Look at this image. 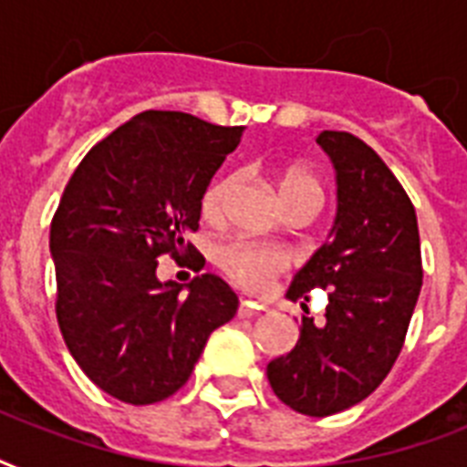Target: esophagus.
Instances as JSON below:
<instances>
[{"mask_svg":"<svg viewBox=\"0 0 467 467\" xmlns=\"http://www.w3.org/2000/svg\"><path fill=\"white\" fill-rule=\"evenodd\" d=\"M262 312V307L259 306H252V303H240V307H237V317H256Z\"/></svg>","mask_w":467,"mask_h":467,"instance_id":"obj_1","label":"esophagus"}]
</instances>
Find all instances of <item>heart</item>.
Wrapping results in <instances>:
<instances>
[{"mask_svg": "<svg viewBox=\"0 0 467 467\" xmlns=\"http://www.w3.org/2000/svg\"><path fill=\"white\" fill-rule=\"evenodd\" d=\"M234 189V176H220L205 189L201 208L205 218H220L225 211L230 191ZM278 193L285 203L296 201H307L319 208L322 205V189L310 174L303 171H288L278 182ZM215 264L234 285H240L242 291H266L274 278L281 271L288 269V254L284 249L266 247V244H254V242L233 240L220 244L215 249Z\"/></svg>", "mask_w": 467, "mask_h": 467, "instance_id": "1", "label": "heart"}]
</instances>
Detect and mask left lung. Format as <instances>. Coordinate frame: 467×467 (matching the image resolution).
I'll return each mask as SVG.
<instances>
[{
  "label": "left lung",
  "mask_w": 467,
  "mask_h": 467,
  "mask_svg": "<svg viewBox=\"0 0 467 467\" xmlns=\"http://www.w3.org/2000/svg\"><path fill=\"white\" fill-rule=\"evenodd\" d=\"M337 171V218L288 298L327 288L325 325L303 317L291 354L266 366L276 398L307 417L366 400L398 358L421 291L417 213L388 164L351 133L317 135Z\"/></svg>",
  "instance_id": "1"
}]
</instances>
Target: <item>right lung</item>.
I'll list each match as a JSON object with an SVG mask.
<instances>
[{
    "instance_id": "add662e5",
    "label": "right lung",
    "mask_w": 467,
    "mask_h": 467,
    "mask_svg": "<svg viewBox=\"0 0 467 467\" xmlns=\"http://www.w3.org/2000/svg\"><path fill=\"white\" fill-rule=\"evenodd\" d=\"M244 128L182 111H145L87 152L65 186L50 254L57 325L91 383L128 405L174 395L213 329L240 300L213 274L186 285L157 278L198 230L201 201Z\"/></svg>"
}]
</instances>
